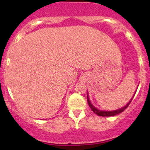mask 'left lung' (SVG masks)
<instances>
[{"label":"left lung","mask_w":150,"mask_h":150,"mask_svg":"<svg viewBox=\"0 0 150 150\" xmlns=\"http://www.w3.org/2000/svg\"><path fill=\"white\" fill-rule=\"evenodd\" d=\"M137 91V90H136ZM136 91L135 92V94H133V96H132V97L131 98V99H130V101L126 105H125L124 106H123V107L118 108V109H116V110H113V111H102V110H99L97 108H96L95 106L93 105L92 103H91L90 100H89V93L87 92V102H88V104H89V106L90 107L91 109H92V111L94 112V113H96V114L98 115V116H115V115H117L118 114V113H120L121 112H123V111L128 106V105L130 104V102H131L132 98L134 97V96H135V93H136Z\"/></svg>","instance_id":"obj_1"}]
</instances>
